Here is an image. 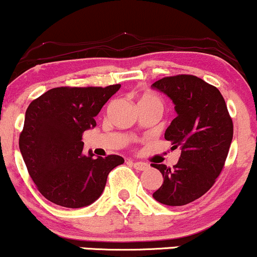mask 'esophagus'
I'll list each match as a JSON object with an SVG mask.
<instances>
[{
    "mask_svg": "<svg viewBox=\"0 0 257 257\" xmlns=\"http://www.w3.org/2000/svg\"><path fill=\"white\" fill-rule=\"evenodd\" d=\"M130 163H131L132 166H134L135 168L137 169V171H146L148 168V165L145 162H136V161H130Z\"/></svg>",
    "mask_w": 257,
    "mask_h": 257,
    "instance_id": "1",
    "label": "esophagus"
}]
</instances>
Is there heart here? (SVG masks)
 <instances>
[{
  "label": "heart",
  "mask_w": 257,
  "mask_h": 257,
  "mask_svg": "<svg viewBox=\"0 0 257 257\" xmlns=\"http://www.w3.org/2000/svg\"><path fill=\"white\" fill-rule=\"evenodd\" d=\"M141 100H157V97H156L155 95L151 94V92H146V94H144L140 97V101H141Z\"/></svg>",
  "instance_id": "b5f03b06"
}]
</instances>
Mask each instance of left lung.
Wrapping results in <instances>:
<instances>
[{"label": "left lung", "instance_id": "left-lung-1", "mask_svg": "<svg viewBox=\"0 0 257 257\" xmlns=\"http://www.w3.org/2000/svg\"><path fill=\"white\" fill-rule=\"evenodd\" d=\"M173 101L177 117L165 132L181 157L173 168L155 165L163 184L153 198L171 207L186 205L208 192L227 157L234 126L225 100L215 86L188 74L167 76L152 84Z\"/></svg>", "mask_w": 257, "mask_h": 257}]
</instances>
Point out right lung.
Listing matches in <instances>:
<instances>
[{
  "instance_id": "add662e5",
  "label": "right lung",
  "mask_w": 257,
  "mask_h": 257,
  "mask_svg": "<svg viewBox=\"0 0 257 257\" xmlns=\"http://www.w3.org/2000/svg\"><path fill=\"white\" fill-rule=\"evenodd\" d=\"M120 84L50 89L31 102L20 135V150L37 189L49 202L83 208L101 195L107 176L123 158H95L83 153L84 131L96 126L95 116Z\"/></svg>"
}]
</instances>
